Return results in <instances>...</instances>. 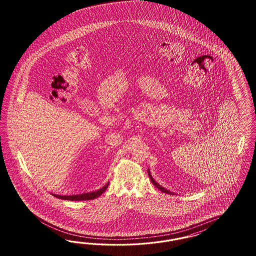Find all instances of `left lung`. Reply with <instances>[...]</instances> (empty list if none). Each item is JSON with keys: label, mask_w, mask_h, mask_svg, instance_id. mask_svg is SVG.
<instances>
[{"label": "left lung", "mask_w": 256, "mask_h": 256, "mask_svg": "<svg viewBox=\"0 0 256 256\" xmlns=\"http://www.w3.org/2000/svg\"><path fill=\"white\" fill-rule=\"evenodd\" d=\"M148 176H149V178H150V179H151V182L155 185L160 190H162V192H164V194H172L174 195V194L172 192H169V190H167L165 188H163V186H160L158 183H156V182L155 180H154V178H152V176H151V174H150V170H149V169H148Z\"/></svg>", "instance_id": "8db88e82"}]
</instances>
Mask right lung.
Listing matches in <instances>:
<instances>
[{"mask_svg":"<svg viewBox=\"0 0 256 256\" xmlns=\"http://www.w3.org/2000/svg\"><path fill=\"white\" fill-rule=\"evenodd\" d=\"M108 182L104 186H102L100 190L87 192V194H77V195H58V194H52L56 198L62 199V200H68V201H84V200H93L94 198L100 197L101 194H103L106 188H108Z\"/></svg>","mask_w":256,"mask_h":256,"instance_id":"right-lung-1","label":"right lung"}]
</instances>
